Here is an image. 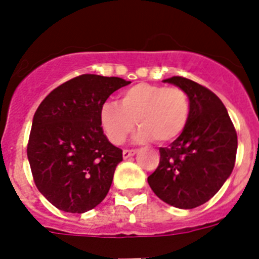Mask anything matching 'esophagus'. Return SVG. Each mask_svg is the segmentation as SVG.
Masks as SVG:
<instances>
[{"mask_svg": "<svg viewBox=\"0 0 259 259\" xmlns=\"http://www.w3.org/2000/svg\"><path fill=\"white\" fill-rule=\"evenodd\" d=\"M136 153H137V150H135V149H131V150L125 149V150H123V158H124V159H127V158L132 157V155H135Z\"/></svg>", "mask_w": 259, "mask_h": 259, "instance_id": "1", "label": "esophagus"}]
</instances>
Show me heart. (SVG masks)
<instances>
[{"instance_id": "heart-1", "label": "heart", "mask_w": 259, "mask_h": 259, "mask_svg": "<svg viewBox=\"0 0 259 259\" xmlns=\"http://www.w3.org/2000/svg\"><path fill=\"white\" fill-rule=\"evenodd\" d=\"M191 115L188 95L178 87L140 83L125 89L115 102H105L100 109V124L110 143L120 145L135 125L140 127L136 143L154 139L170 143L183 134Z\"/></svg>"}]
</instances>
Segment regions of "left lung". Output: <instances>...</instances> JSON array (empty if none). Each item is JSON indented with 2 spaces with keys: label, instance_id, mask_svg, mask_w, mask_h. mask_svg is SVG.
<instances>
[{
  "label": "left lung",
  "instance_id": "8db88e82",
  "mask_svg": "<svg viewBox=\"0 0 259 259\" xmlns=\"http://www.w3.org/2000/svg\"><path fill=\"white\" fill-rule=\"evenodd\" d=\"M163 81L188 95L191 115L183 134L168 148H159V164L148 183L163 202L193 209L207 202L230 178L237 135L227 109L211 91L182 76Z\"/></svg>",
  "mask_w": 259,
  "mask_h": 259
}]
</instances>
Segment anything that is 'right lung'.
Here are the masks:
<instances>
[{"instance_id": "1", "label": "right lung", "mask_w": 259, "mask_h": 259, "mask_svg": "<svg viewBox=\"0 0 259 259\" xmlns=\"http://www.w3.org/2000/svg\"><path fill=\"white\" fill-rule=\"evenodd\" d=\"M130 83L80 75L57 87L36 110L27 157L36 187L57 209L81 214L106 197L123 154L102 131L100 109Z\"/></svg>"}]
</instances>
